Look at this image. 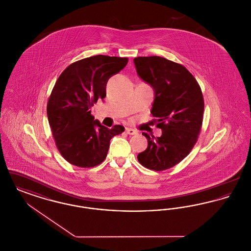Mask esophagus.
Masks as SVG:
<instances>
[{
	"mask_svg": "<svg viewBox=\"0 0 251 251\" xmlns=\"http://www.w3.org/2000/svg\"><path fill=\"white\" fill-rule=\"evenodd\" d=\"M126 132H127L128 134H130V135H133V134H136V133H137V131H135V130H133V129H131V128H126Z\"/></svg>",
	"mask_w": 251,
	"mask_h": 251,
	"instance_id": "obj_1",
	"label": "esophagus"
}]
</instances>
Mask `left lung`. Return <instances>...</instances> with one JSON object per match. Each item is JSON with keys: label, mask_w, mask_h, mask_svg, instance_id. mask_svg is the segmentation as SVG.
<instances>
[{"label": "left lung", "mask_w": 251, "mask_h": 251, "mask_svg": "<svg viewBox=\"0 0 251 251\" xmlns=\"http://www.w3.org/2000/svg\"><path fill=\"white\" fill-rule=\"evenodd\" d=\"M133 62L139 77L155 91L151 115L162 130L160 137L142 133L148 148L137 160L149 169L163 171L179 164L198 141L204 112L201 88L184 66L173 61L140 56Z\"/></svg>", "instance_id": "left-lung-1"}]
</instances>
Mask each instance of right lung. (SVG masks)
I'll return each instance as SVG.
<instances>
[{"label":"right lung","instance_id":"1","mask_svg":"<svg viewBox=\"0 0 251 251\" xmlns=\"http://www.w3.org/2000/svg\"><path fill=\"white\" fill-rule=\"evenodd\" d=\"M127 63V57L95 55L72 63L60 74L49 97L47 115L57 150L73 166H99L107 156L111 138L125 130L121 125H101L90 108L105 98L109 78Z\"/></svg>","mask_w":251,"mask_h":251}]
</instances>
